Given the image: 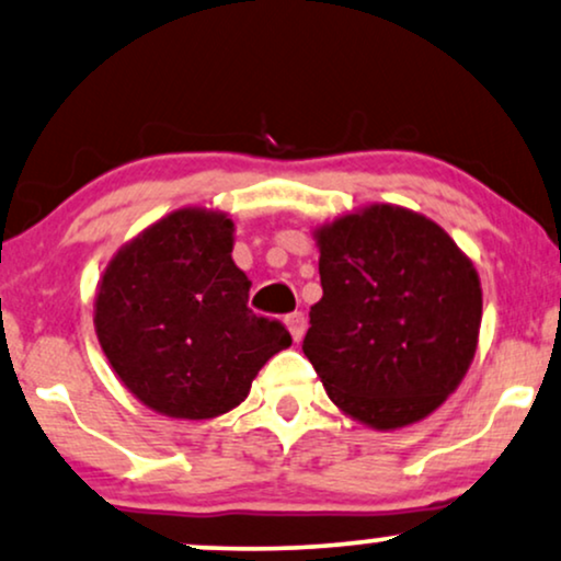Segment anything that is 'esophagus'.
<instances>
[{
	"instance_id": "esophagus-1",
	"label": "esophagus",
	"mask_w": 561,
	"mask_h": 561,
	"mask_svg": "<svg viewBox=\"0 0 561 561\" xmlns=\"http://www.w3.org/2000/svg\"><path fill=\"white\" fill-rule=\"evenodd\" d=\"M285 323H287L289 333H293L295 341H300L302 335H305V331H308V318H305V312H289Z\"/></svg>"
}]
</instances>
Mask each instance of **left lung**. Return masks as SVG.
Here are the masks:
<instances>
[{
  "label": "left lung",
  "mask_w": 561,
  "mask_h": 561,
  "mask_svg": "<svg viewBox=\"0 0 561 561\" xmlns=\"http://www.w3.org/2000/svg\"><path fill=\"white\" fill-rule=\"evenodd\" d=\"M323 297L302 351L335 405L390 431L433 413L474 358L477 272L444 228L371 205L318 230Z\"/></svg>",
  "instance_id": "1"
}]
</instances>
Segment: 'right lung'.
Masks as SVG:
<instances>
[{
	"label": "right lung",
	"instance_id": "right-lung-1",
	"mask_svg": "<svg viewBox=\"0 0 561 561\" xmlns=\"http://www.w3.org/2000/svg\"><path fill=\"white\" fill-rule=\"evenodd\" d=\"M226 215L176 210L117 251L96 293V335L125 387L156 413L205 421L241 405L293 343L249 308Z\"/></svg>",
	"mask_w": 561,
	"mask_h": 561
}]
</instances>
